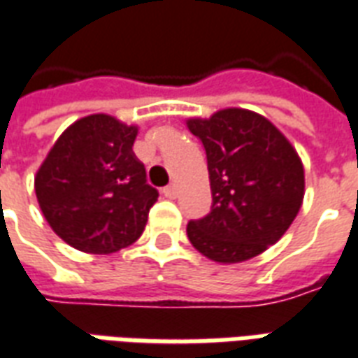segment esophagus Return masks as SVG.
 Instances as JSON below:
<instances>
[{
	"instance_id": "obj_1",
	"label": "esophagus",
	"mask_w": 358,
	"mask_h": 358,
	"mask_svg": "<svg viewBox=\"0 0 358 358\" xmlns=\"http://www.w3.org/2000/svg\"><path fill=\"white\" fill-rule=\"evenodd\" d=\"M163 195L167 196V199H176L178 196V187L174 184L167 185V187H163Z\"/></svg>"
}]
</instances>
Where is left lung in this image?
Masks as SVG:
<instances>
[{"label": "left lung", "instance_id": "8db88e82", "mask_svg": "<svg viewBox=\"0 0 358 358\" xmlns=\"http://www.w3.org/2000/svg\"><path fill=\"white\" fill-rule=\"evenodd\" d=\"M206 148L212 212L189 221L187 238L217 264L250 260L277 243L305 199V169L294 145L264 115L219 109L185 120Z\"/></svg>", "mask_w": 358, "mask_h": 358}]
</instances>
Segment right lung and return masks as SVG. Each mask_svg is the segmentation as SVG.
Instances as JSON below:
<instances>
[{
  "label": "right lung",
  "instance_id": "add662e5",
  "mask_svg": "<svg viewBox=\"0 0 358 358\" xmlns=\"http://www.w3.org/2000/svg\"><path fill=\"white\" fill-rule=\"evenodd\" d=\"M139 128L113 115L72 122L41 163L35 193L48 224L64 243L111 255L141 238L157 191L134 154Z\"/></svg>",
  "mask_w": 358,
  "mask_h": 358
}]
</instances>
